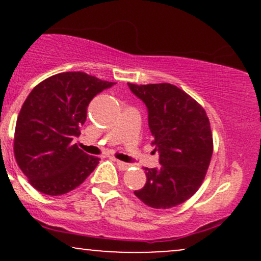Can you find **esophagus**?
<instances>
[{"label": "esophagus", "instance_id": "1", "mask_svg": "<svg viewBox=\"0 0 261 261\" xmlns=\"http://www.w3.org/2000/svg\"><path fill=\"white\" fill-rule=\"evenodd\" d=\"M116 162V164H118V167L119 168H120L121 170H126L128 167H130V164L128 163H125V162H121V161H119V160H114Z\"/></svg>", "mask_w": 261, "mask_h": 261}]
</instances>
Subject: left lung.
I'll list each match as a JSON object with an SVG mask.
<instances>
[{"instance_id": "obj_1", "label": "left lung", "mask_w": 261, "mask_h": 261, "mask_svg": "<svg viewBox=\"0 0 261 261\" xmlns=\"http://www.w3.org/2000/svg\"><path fill=\"white\" fill-rule=\"evenodd\" d=\"M127 86L147 108L161 164L145 168L147 181L134 194L152 208H172L193 196L205 179L214 151L208 118L196 100L170 83Z\"/></svg>"}]
</instances>
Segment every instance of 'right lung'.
Instances as JSON below:
<instances>
[{"instance_id": "1", "label": "right lung", "mask_w": 261, "mask_h": 261, "mask_svg": "<svg viewBox=\"0 0 261 261\" xmlns=\"http://www.w3.org/2000/svg\"><path fill=\"white\" fill-rule=\"evenodd\" d=\"M115 85L85 72H64L33 88L20 109L14 133L16 161L40 193L58 196L80 187L99 158L73 143L98 93Z\"/></svg>"}]
</instances>
